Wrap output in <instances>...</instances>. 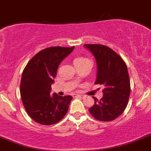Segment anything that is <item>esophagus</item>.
<instances>
[{"instance_id": "34e87169", "label": "esophagus", "mask_w": 151, "mask_h": 151, "mask_svg": "<svg viewBox=\"0 0 151 151\" xmlns=\"http://www.w3.org/2000/svg\"><path fill=\"white\" fill-rule=\"evenodd\" d=\"M74 97H81V98H85V96H83V95H79V94H76L74 95Z\"/></svg>"}]
</instances>
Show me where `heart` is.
Masks as SVG:
<instances>
[{
    "instance_id": "1",
    "label": "heart",
    "mask_w": 151,
    "mask_h": 151,
    "mask_svg": "<svg viewBox=\"0 0 151 151\" xmlns=\"http://www.w3.org/2000/svg\"><path fill=\"white\" fill-rule=\"evenodd\" d=\"M89 59L87 58H85V57L82 56H78L76 57L75 59H74V64H79V63H82V62H86V61H88Z\"/></svg>"
}]
</instances>
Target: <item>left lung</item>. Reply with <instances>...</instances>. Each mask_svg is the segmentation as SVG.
Returning <instances> with one entry per match:
<instances>
[{"label":"left lung","mask_w":151,"mask_h":151,"mask_svg":"<svg viewBox=\"0 0 151 151\" xmlns=\"http://www.w3.org/2000/svg\"><path fill=\"white\" fill-rule=\"evenodd\" d=\"M94 55L97 65L95 84L103 85L100 100L92 97L94 105L89 109L94 118L111 121L123 114L130 95V81L127 66L119 55L109 47L100 44H85Z\"/></svg>","instance_id":"left-lung-1"}]
</instances>
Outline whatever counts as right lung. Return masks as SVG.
Listing matches in <instances>:
<instances>
[{
  "label": "right lung",
  "instance_id": "right-lung-1",
  "mask_svg": "<svg viewBox=\"0 0 151 151\" xmlns=\"http://www.w3.org/2000/svg\"><path fill=\"white\" fill-rule=\"evenodd\" d=\"M74 47H53L36 54L22 72L20 95L23 105L34 121L52 125L66 114L72 96L50 95L59 64L74 50Z\"/></svg>",
  "mask_w": 151,
  "mask_h": 151
}]
</instances>
